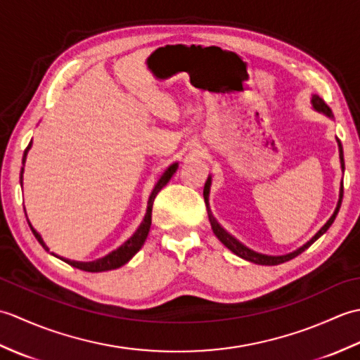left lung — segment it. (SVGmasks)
I'll list each match as a JSON object with an SVG mask.
<instances>
[{"label": "left lung", "instance_id": "8db88e82", "mask_svg": "<svg viewBox=\"0 0 360 360\" xmlns=\"http://www.w3.org/2000/svg\"><path fill=\"white\" fill-rule=\"evenodd\" d=\"M312 106H314V108H316L317 111L326 114L328 117H333L331 108H330V106H328L319 96L312 97ZM338 142H339V151H340L342 170H345V160H343V148H342V143H340L339 139H338ZM209 192H210V178H209L207 181H205V186H204V201H205V204H207V215H209V221H210L212 229H213V233H215V235L218 236V240H219L221 243H223L227 249H231L235 255H238V257H241V258H244V259H248V262L257 263V264H264V266H275V264L289 262V259H292V258H295L297 255H300L303 250H307L312 243H314L317 238H320V236H322V235L328 231V229H330V226L334 223L335 215H338V212H339V209H340L342 198H343V184H342V187H340L339 204H338V207H335V212L333 213V217H331L330 219H328V223H326L322 229H320V231H319L314 236H312V238H311L307 244H304V246H302L300 249H297L295 252H290V254L281 255V257H271V255L258 254V252H254V250H250L249 248L244 246V244H241L238 240H235L231 233H227V232L224 231V229L217 223V219L213 218L212 212H210V209H209Z\"/></svg>", "mask_w": 360, "mask_h": 360}]
</instances>
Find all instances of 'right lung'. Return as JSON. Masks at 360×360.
Instances as JSON below:
<instances>
[{
    "instance_id": "obj_1",
    "label": "right lung",
    "mask_w": 360,
    "mask_h": 360,
    "mask_svg": "<svg viewBox=\"0 0 360 360\" xmlns=\"http://www.w3.org/2000/svg\"><path fill=\"white\" fill-rule=\"evenodd\" d=\"M30 145H32V141L29 142L27 148L25 150V155H22V164H25L26 160V156H27V151L30 148ZM176 168H178V164H173L172 167H168V170L160 176V179L158 181V184L155 187V190H153L151 195H150V200H148V209H147V215H145L141 227L137 229L136 233L129 238L125 244H122V246L117 249L111 252V254H108L106 257L101 258V259H96V262H91V263H79V262H70V259H65V262L68 264H71L74 267H77V269H82V271H86V272H103V271H111V269H117V267L124 266L125 263H128L129 259H131L136 254L137 250H139L142 248V244L145 243V240H147V235L150 232V226H151V209H153V202H155V198L156 195L160 192V188H162L168 181H170V178L173 176V173L176 172ZM20 182L22 186V168H21V173H20ZM32 229V227H30ZM32 232L35 235V238L38 240V243L41 244V246L49 250L48 248H46V244L43 243L41 236L38 235L34 229Z\"/></svg>"
}]
</instances>
